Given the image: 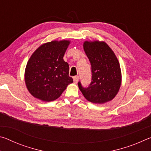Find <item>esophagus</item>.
<instances>
[{"mask_svg": "<svg viewBox=\"0 0 151 151\" xmlns=\"http://www.w3.org/2000/svg\"><path fill=\"white\" fill-rule=\"evenodd\" d=\"M73 81H74V83L75 84H76L78 83V76H75L73 77Z\"/></svg>", "mask_w": 151, "mask_h": 151, "instance_id": "esophagus-1", "label": "esophagus"}]
</instances>
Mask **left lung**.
Returning <instances> with one entry per match:
<instances>
[{"mask_svg": "<svg viewBox=\"0 0 151 151\" xmlns=\"http://www.w3.org/2000/svg\"><path fill=\"white\" fill-rule=\"evenodd\" d=\"M84 50L91 65L92 81L84 88H78L86 100L103 104L112 100L121 87L122 75L120 64L113 51L104 41H85Z\"/></svg>", "mask_w": 151, "mask_h": 151, "instance_id": "8db88e82", "label": "left lung"}]
</instances>
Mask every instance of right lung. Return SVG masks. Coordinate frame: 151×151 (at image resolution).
<instances>
[{"label":"right lung","mask_w":151,"mask_h":151,"mask_svg":"<svg viewBox=\"0 0 151 151\" xmlns=\"http://www.w3.org/2000/svg\"><path fill=\"white\" fill-rule=\"evenodd\" d=\"M70 40L45 43L30 57L24 72L27 88L31 95L45 102L53 101L62 94L73 79L69 66L63 59Z\"/></svg>","instance_id":"obj_1"}]
</instances>
